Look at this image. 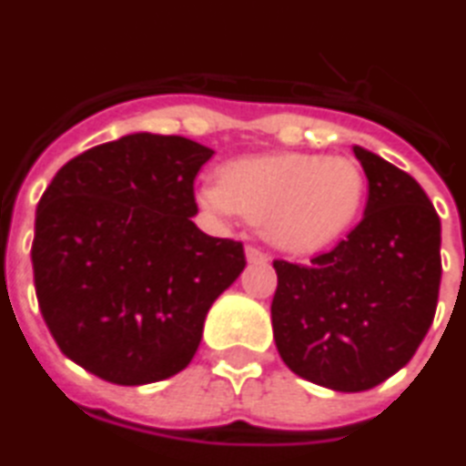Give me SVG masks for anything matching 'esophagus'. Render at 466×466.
<instances>
[{
	"mask_svg": "<svg viewBox=\"0 0 466 466\" xmlns=\"http://www.w3.org/2000/svg\"><path fill=\"white\" fill-rule=\"evenodd\" d=\"M247 261L248 264H266V261H268V257H266L261 248L247 247Z\"/></svg>",
	"mask_w": 466,
	"mask_h": 466,
	"instance_id": "1",
	"label": "esophagus"
}]
</instances>
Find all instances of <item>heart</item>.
<instances>
[{
	"label": "heart",
	"mask_w": 466,
	"mask_h": 466,
	"mask_svg": "<svg viewBox=\"0 0 466 466\" xmlns=\"http://www.w3.org/2000/svg\"><path fill=\"white\" fill-rule=\"evenodd\" d=\"M367 198L360 163L344 156L276 154L227 163L218 183L200 190L212 212L264 225L273 247L315 254L332 247L357 222Z\"/></svg>",
	"instance_id": "heart-1"
}]
</instances>
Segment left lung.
<instances>
[{
	"label": "left lung",
	"mask_w": 466,
	"mask_h": 466,
	"mask_svg": "<svg viewBox=\"0 0 466 466\" xmlns=\"http://www.w3.org/2000/svg\"><path fill=\"white\" fill-rule=\"evenodd\" d=\"M369 180L364 218L308 266L273 261L280 360L300 379L357 393L413 360L435 318L440 218L418 180L354 147Z\"/></svg>",
	"instance_id": "1"
}]
</instances>
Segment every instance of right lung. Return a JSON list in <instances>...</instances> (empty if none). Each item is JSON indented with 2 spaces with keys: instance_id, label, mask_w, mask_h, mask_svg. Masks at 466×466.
Returning a JSON list of instances; mask_svg holds the SVG:
<instances>
[{
  "instance_id": "obj_1",
  "label": "right lung",
  "mask_w": 466,
  "mask_h": 466,
  "mask_svg": "<svg viewBox=\"0 0 466 466\" xmlns=\"http://www.w3.org/2000/svg\"><path fill=\"white\" fill-rule=\"evenodd\" d=\"M215 154L127 134L76 156L35 208L38 308L67 360L119 386L183 371L212 303L244 271L241 241L200 232L193 183Z\"/></svg>"
}]
</instances>
